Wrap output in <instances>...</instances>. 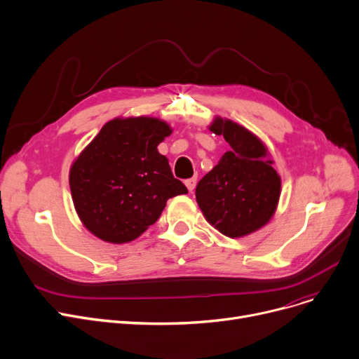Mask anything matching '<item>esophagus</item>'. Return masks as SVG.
<instances>
[{"mask_svg":"<svg viewBox=\"0 0 359 359\" xmlns=\"http://www.w3.org/2000/svg\"><path fill=\"white\" fill-rule=\"evenodd\" d=\"M196 184H197V178H189L185 181V185L188 188V191H193V189L196 188Z\"/></svg>","mask_w":359,"mask_h":359,"instance_id":"1","label":"esophagus"}]
</instances>
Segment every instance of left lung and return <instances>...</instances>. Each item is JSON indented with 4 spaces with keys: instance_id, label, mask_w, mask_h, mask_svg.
Wrapping results in <instances>:
<instances>
[{
    "instance_id": "obj_1",
    "label": "left lung",
    "mask_w": 359,
    "mask_h": 359,
    "mask_svg": "<svg viewBox=\"0 0 359 359\" xmlns=\"http://www.w3.org/2000/svg\"><path fill=\"white\" fill-rule=\"evenodd\" d=\"M208 129L223 136L230 151L197 184V204L224 236L254 233L276 213L281 178L264 142L243 126L216 116Z\"/></svg>"
}]
</instances>
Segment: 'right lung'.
<instances>
[{
    "label": "right lung",
    "mask_w": 359,
    "mask_h": 359,
    "mask_svg": "<svg viewBox=\"0 0 359 359\" xmlns=\"http://www.w3.org/2000/svg\"><path fill=\"white\" fill-rule=\"evenodd\" d=\"M171 133V126L156 117H116L72 162V201L94 236L132 242L159 219L168 200L188 193L158 152Z\"/></svg>",
    "instance_id": "1"
}]
</instances>
